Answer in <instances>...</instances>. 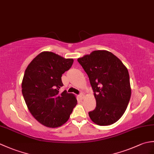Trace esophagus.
<instances>
[{
  "label": "esophagus",
  "mask_w": 154,
  "mask_h": 154,
  "mask_svg": "<svg viewBox=\"0 0 154 154\" xmlns=\"http://www.w3.org/2000/svg\"><path fill=\"white\" fill-rule=\"evenodd\" d=\"M79 97L80 99H83L84 98H85V95H84L83 93H81L79 95Z\"/></svg>",
  "instance_id": "obj_1"
}]
</instances>
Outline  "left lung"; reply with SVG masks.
Returning a JSON list of instances; mask_svg holds the SVG:
<instances>
[{"label":"left lung","instance_id":"8db88e82","mask_svg":"<svg viewBox=\"0 0 154 154\" xmlns=\"http://www.w3.org/2000/svg\"><path fill=\"white\" fill-rule=\"evenodd\" d=\"M86 72L96 99V108L89 112L99 126L115 123L124 114L131 97L128 71L116 55L106 50L93 51L78 58Z\"/></svg>","mask_w":154,"mask_h":154}]
</instances>
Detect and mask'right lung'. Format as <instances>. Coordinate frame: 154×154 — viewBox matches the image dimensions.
I'll return each mask as SVG.
<instances>
[{"label":"right lung","instance_id":"1","mask_svg":"<svg viewBox=\"0 0 154 154\" xmlns=\"http://www.w3.org/2000/svg\"><path fill=\"white\" fill-rule=\"evenodd\" d=\"M73 59H65L51 51L38 54L25 71L22 92L32 115L43 125L57 128L69 119L77 100L66 91L60 93L63 85L62 74L69 69Z\"/></svg>","mask_w":154,"mask_h":154}]
</instances>
